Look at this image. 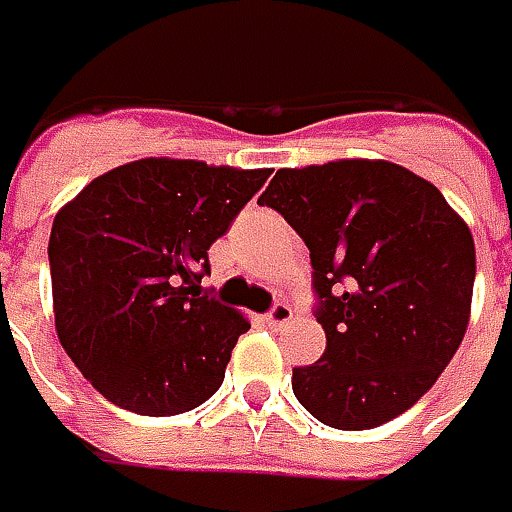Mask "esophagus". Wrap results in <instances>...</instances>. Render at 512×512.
Instances as JSON below:
<instances>
[{
  "label": "esophagus",
  "mask_w": 512,
  "mask_h": 512,
  "mask_svg": "<svg viewBox=\"0 0 512 512\" xmlns=\"http://www.w3.org/2000/svg\"><path fill=\"white\" fill-rule=\"evenodd\" d=\"M265 319L270 327H282L293 319V310H290V305H273V310L267 313Z\"/></svg>",
  "instance_id": "esophagus-1"
}]
</instances>
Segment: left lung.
I'll return each instance as SVG.
<instances>
[{
    "label": "left lung",
    "mask_w": 512,
    "mask_h": 512,
    "mask_svg": "<svg viewBox=\"0 0 512 512\" xmlns=\"http://www.w3.org/2000/svg\"><path fill=\"white\" fill-rule=\"evenodd\" d=\"M259 202L310 250L322 359L293 393L336 430H370L436 384L470 322L476 245L442 190L384 159L282 168Z\"/></svg>",
    "instance_id": "obj_1"
}]
</instances>
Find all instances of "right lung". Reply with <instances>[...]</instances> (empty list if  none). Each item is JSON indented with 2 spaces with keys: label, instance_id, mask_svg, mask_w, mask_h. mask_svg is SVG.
Returning a JSON list of instances; mask_svg holds the SVG:
<instances>
[{
  "label": "right lung",
  "instance_id": "1",
  "mask_svg": "<svg viewBox=\"0 0 512 512\" xmlns=\"http://www.w3.org/2000/svg\"><path fill=\"white\" fill-rule=\"evenodd\" d=\"M267 168L148 156L96 176L53 219L56 336L108 402L176 416L225 379L247 316L207 296V250Z\"/></svg>",
  "mask_w": 512,
  "mask_h": 512
}]
</instances>
